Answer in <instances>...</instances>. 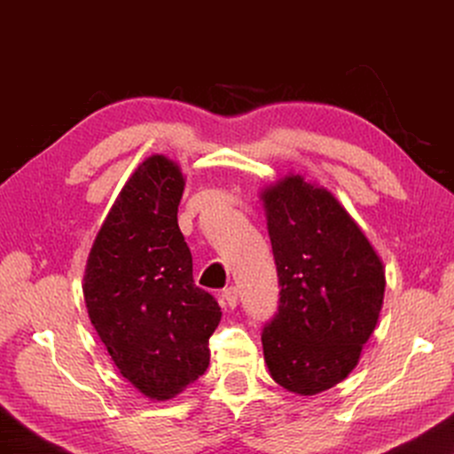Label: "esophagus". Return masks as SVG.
Returning a JSON list of instances; mask_svg holds the SVG:
<instances>
[{
	"mask_svg": "<svg viewBox=\"0 0 454 454\" xmlns=\"http://www.w3.org/2000/svg\"><path fill=\"white\" fill-rule=\"evenodd\" d=\"M222 301L228 304V309H236V304H238L236 286H226L224 290H222Z\"/></svg>",
	"mask_w": 454,
	"mask_h": 454,
	"instance_id": "esophagus-1",
	"label": "esophagus"
}]
</instances>
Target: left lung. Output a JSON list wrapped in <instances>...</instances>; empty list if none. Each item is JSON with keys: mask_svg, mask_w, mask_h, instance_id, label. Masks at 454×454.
<instances>
[{"mask_svg": "<svg viewBox=\"0 0 454 454\" xmlns=\"http://www.w3.org/2000/svg\"><path fill=\"white\" fill-rule=\"evenodd\" d=\"M262 198L280 286L264 360L280 387L310 396L356 366L380 314L384 268L328 190L288 176Z\"/></svg>", "mask_w": 454, "mask_h": 454, "instance_id": "8db88e82", "label": "left lung"}]
</instances>
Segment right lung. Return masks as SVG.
<instances>
[{"label": "right lung", "instance_id": "obj_1", "mask_svg": "<svg viewBox=\"0 0 454 454\" xmlns=\"http://www.w3.org/2000/svg\"><path fill=\"white\" fill-rule=\"evenodd\" d=\"M184 176L152 156L128 180L90 252L83 296L114 364L142 395L164 401L204 374L220 306L192 276L178 226Z\"/></svg>", "mask_w": 454, "mask_h": 454}]
</instances>
